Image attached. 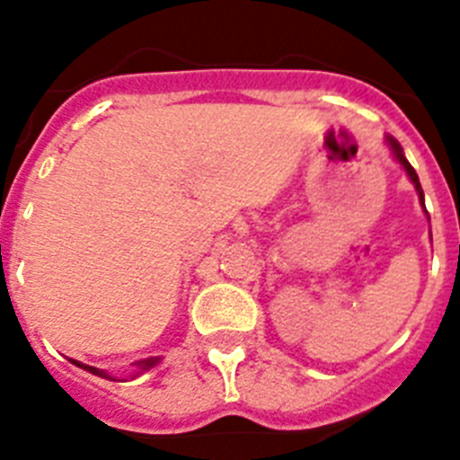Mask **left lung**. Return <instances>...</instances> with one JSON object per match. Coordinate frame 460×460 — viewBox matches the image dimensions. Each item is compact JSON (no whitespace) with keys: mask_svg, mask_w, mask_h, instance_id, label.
<instances>
[{"mask_svg":"<svg viewBox=\"0 0 460 460\" xmlns=\"http://www.w3.org/2000/svg\"><path fill=\"white\" fill-rule=\"evenodd\" d=\"M385 141H387V146H390V150H393L394 159H397V162L402 164V166H403V171H406V172H408V178H411V182L415 184V189H417V196H420V202H422V208H424V191H422V184H420V178H417L415 168H412L411 164H408V159L403 157V150H402V146H399V143H397V138L387 137ZM424 212H427V208H424Z\"/></svg>","mask_w":460,"mask_h":460,"instance_id":"1","label":"left lung"}]
</instances>
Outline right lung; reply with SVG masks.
Instances as JSON below:
<instances>
[{
    "instance_id": "right-lung-1",
    "label": "right lung",
    "mask_w": 460,
    "mask_h": 460,
    "mask_svg": "<svg viewBox=\"0 0 460 460\" xmlns=\"http://www.w3.org/2000/svg\"><path fill=\"white\" fill-rule=\"evenodd\" d=\"M73 362V365H77V367H82V369H86V372H91V374H95V376H102V378H111L109 376L107 372H104V369H98V367H91V365H84V362H79V360H70ZM159 362V358H147V360H141V362H137L138 367L141 369H150V367H155V365H157Z\"/></svg>"
}]
</instances>
